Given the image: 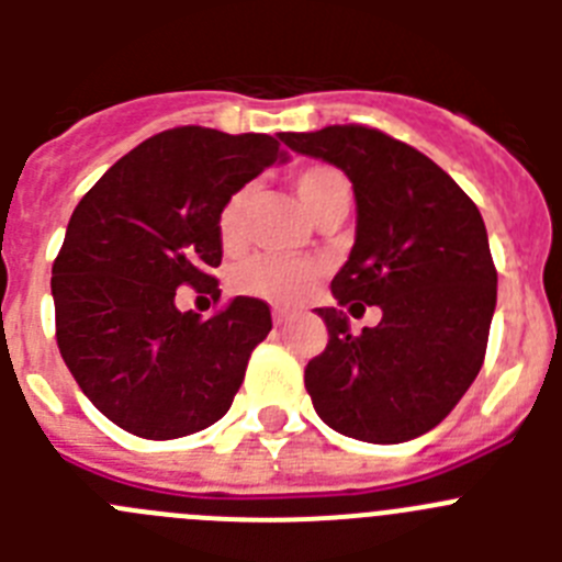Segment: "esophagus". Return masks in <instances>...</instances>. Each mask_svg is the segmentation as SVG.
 Segmentation results:
<instances>
[{
    "label": "esophagus",
    "instance_id": "obj_1",
    "mask_svg": "<svg viewBox=\"0 0 562 562\" xmlns=\"http://www.w3.org/2000/svg\"><path fill=\"white\" fill-rule=\"evenodd\" d=\"M272 321H276V326H286L292 321V315H290V312H284V310H276V312H272Z\"/></svg>",
    "mask_w": 562,
    "mask_h": 562
}]
</instances>
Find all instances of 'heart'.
<instances>
[{"label":"heart","mask_w":562,"mask_h":562,"mask_svg":"<svg viewBox=\"0 0 562 562\" xmlns=\"http://www.w3.org/2000/svg\"><path fill=\"white\" fill-rule=\"evenodd\" d=\"M295 193L312 220H321L329 207L351 200V186L337 168L310 166L297 171ZM250 205V188H238L225 200L216 216L220 245L227 252L245 245V216ZM321 278V267L306 258L281 256H252L233 272V286L252 297L270 301V304H295Z\"/></svg>","instance_id":"1"}]
</instances>
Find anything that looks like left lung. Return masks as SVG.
Listing matches in <instances>:
<instances>
[{
	"mask_svg": "<svg viewBox=\"0 0 562 562\" xmlns=\"http://www.w3.org/2000/svg\"><path fill=\"white\" fill-rule=\"evenodd\" d=\"M281 140L349 177L355 247L331 295L351 315L362 304L382 310L362 335L337 306L315 310L329 329L304 374L317 416L371 445L428 434L479 376L493 324L498 272L479 207L434 160L376 128L326 126Z\"/></svg>",
	"mask_w": 562,
	"mask_h": 562,
	"instance_id": "8db88e82",
	"label": "left lung"
}]
</instances>
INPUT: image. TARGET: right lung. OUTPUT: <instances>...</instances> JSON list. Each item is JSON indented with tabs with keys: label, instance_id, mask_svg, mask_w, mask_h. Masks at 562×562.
Instances as JSON below:
<instances>
[{
	"label": "right lung",
	"instance_id": "add662e5",
	"mask_svg": "<svg viewBox=\"0 0 562 562\" xmlns=\"http://www.w3.org/2000/svg\"><path fill=\"white\" fill-rule=\"evenodd\" d=\"M281 134L182 126L114 162L69 216L53 265L56 337L69 374L117 428L177 439L231 411L270 306L233 297L220 315L177 310V290H216L220 207L286 162Z\"/></svg>",
	"mask_w": 562,
	"mask_h": 562
}]
</instances>
